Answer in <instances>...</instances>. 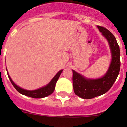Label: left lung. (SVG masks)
Here are the masks:
<instances>
[{
	"mask_svg": "<svg viewBox=\"0 0 127 127\" xmlns=\"http://www.w3.org/2000/svg\"><path fill=\"white\" fill-rule=\"evenodd\" d=\"M103 36L107 39L111 53V61L106 73L100 78H87L72 70L74 91L83 99H90L106 93L114 84L120 69V51L115 37L107 29L97 26Z\"/></svg>",
	"mask_w": 127,
	"mask_h": 127,
	"instance_id": "1",
	"label": "left lung"
}]
</instances>
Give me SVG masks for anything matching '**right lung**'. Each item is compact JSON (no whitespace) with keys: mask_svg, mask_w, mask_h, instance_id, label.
<instances>
[{"mask_svg":"<svg viewBox=\"0 0 127 127\" xmlns=\"http://www.w3.org/2000/svg\"><path fill=\"white\" fill-rule=\"evenodd\" d=\"M62 71L63 70H60V71H58L57 73V74L53 77V79L50 81V82L48 85H46V86H42V87H41L40 88H38L37 90H25L21 88V87H20V86L16 85L14 82H13V81L12 80L10 76L9 75L8 71H7V75H8V77L9 78L10 81H11L12 85L14 86V88H16V90L19 93H20V94L23 95L27 96V97H32V98H41L48 97V96L51 95L53 92L54 90H55V88L56 83L58 81V78L60 77V74H61Z\"/></svg>","mask_w":127,"mask_h":127,"instance_id":"1","label":"right lung"}]
</instances>
